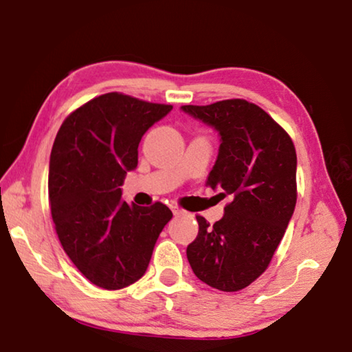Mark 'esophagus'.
<instances>
[{
  "instance_id": "obj_1",
  "label": "esophagus",
  "mask_w": 352,
  "mask_h": 352,
  "mask_svg": "<svg viewBox=\"0 0 352 352\" xmlns=\"http://www.w3.org/2000/svg\"><path fill=\"white\" fill-rule=\"evenodd\" d=\"M170 210H172V214H174V215H183V214H185V210H182L180 207H177V206H170Z\"/></svg>"
}]
</instances>
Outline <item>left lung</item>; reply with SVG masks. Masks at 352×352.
I'll use <instances>...</instances> for the list:
<instances>
[{
  "instance_id": "1",
  "label": "left lung",
  "mask_w": 352,
  "mask_h": 352,
  "mask_svg": "<svg viewBox=\"0 0 352 352\" xmlns=\"http://www.w3.org/2000/svg\"><path fill=\"white\" fill-rule=\"evenodd\" d=\"M180 110L219 133V156L207 185L232 196L214 226L196 217L199 232L188 245V261L207 285L242 290L268 268L294 215V142L268 113L241 98Z\"/></svg>"
}]
</instances>
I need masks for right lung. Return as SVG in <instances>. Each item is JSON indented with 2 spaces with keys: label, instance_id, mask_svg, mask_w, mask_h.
<instances>
[{
  "label": "right lung",
  "instance_id": "1",
  "mask_svg": "<svg viewBox=\"0 0 352 352\" xmlns=\"http://www.w3.org/2000/svg\"><path fill=\"white\" fill-rule=\"evenodd\" d=\"M172 110L118 92L84 103L58 129L49 161V202L60 244L82 276L107 290L137 282L172 212L121 199L138 143Z\"/></svg>",
  "mask_w": 352,
  "mask_h": 352
}]
</instances>
